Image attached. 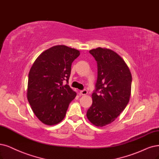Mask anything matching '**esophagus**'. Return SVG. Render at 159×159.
Returning a JSON list of instances; mask_svg holds the SVG:
<instances>
[{
  "label": "esophagus",
  "mask_w": 159,
  "mask_h": 159,
  "mask_svg": "<svg viewBox=\"0 0 159 159\" xmlns=\"http://www.w3.org/2000/svg\"><path fill=\"white\" fill-rule=\"evenodd\" d=\"M80 93L81 95L84 96V95H86V94H87L88 92H87L86 90H81V91L80 92Z\"/></svg>",
  "instance_id": "34e87169"
}]
</instances>
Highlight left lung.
Listing matches in <instances>:
<instances>
[{"label": "left lung", "instance_id": "left-lung-1", "mask_svg": "<svg viewBox=\"0 0 159 159\" xmlns=\"http://www.w3.org/2000/svg\"><path fill=\"white\" fill-rule=\"evenodd\" d=\"M89 52L97 61L98 79L86 116L92 124L102 127L113 122L126 107L132 75L124 60L112 50L99 47Z\"/></svg>", "mask_w": 159, "mask_h": 159}]
</instances>
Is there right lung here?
<instances>
[{
  "label": "right lung",
  "instance_id": "right-lung-1",
  "mask_svg": "<svg viewBox=\"0 0 159 159\" xmlns=\"http://www.w3.org/2000/svg\"><path fill=\"white\" fill-rule=\"evenodd\" d=\"M80 52L65 45L52 46L36 59L29 70L27 97L37 118L44 125L60 122L76 96L68 83L71 64Z\"/></svg>",
  "mask_w": 159,
  "mask_h": 159
}]
</instances>
